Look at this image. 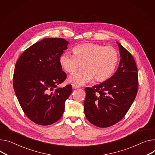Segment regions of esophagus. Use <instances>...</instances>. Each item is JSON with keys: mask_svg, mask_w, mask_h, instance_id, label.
<instances>
[{"mask_svg": "<svg viewBox=\"0 0 155 155\" xmlns=\"http://www.w3.org/2000/svg\"><path fill=\"white\" fill-rule=\"evenodd\" d=\"M72 87H73V89H77V88H78L79 86L78 85H77V84H73L72 85Z\"/></svg>", "mask_w": 155, "mask_h": 155, "instance_id": "esophagus-1", "label": "esophagus"}]
</instances>
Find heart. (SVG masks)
<instances>
[{"label":"heart","mask_w":155,"mask_h":155,"mask_svg":"<svg viewBox=\"0 0 155 155\" xmlns=\"http://www.w3.org/2000/svg\"><path fill=\"white\" fill-rule=\"evenodd\" d=\"M73 54L63 53L59 64L68 73H73L81 64L84 68L69 78L71 83L84 85L95 78L97 81L107 80L113 74L118 62V54L112 46L96 43H83L76 46Z\"/></svg>","instance_id":"b5f03b06"}]
</instances>
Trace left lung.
Listing matches in <instances>:
<instances>
[{"instance_id":"1","label":"left lung","mask_w":155,"mask_h":155,"mask_svg":"<svg viewBox=\"0 0 155 155\" xmlns=\"http://www.w3.org/2000/svg\"><path fill=\"white\" fill-rule=\"evenodd\" d=\"M117 43L121 59L115 73L92 88L85 89V115L89 122L98 127H109L122 120L138 92V71L134 58L120 43Z\"/></svg>"}]
</instances>
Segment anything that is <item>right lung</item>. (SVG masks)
I'll return each mask as SVG.
<instances>
[{
    "instance_id": "add662e5",
    "label": "right lung",
    "mask_w": 155,
    "mask_h": 155,
    "mask_svg": "<svg viewBox=\"0 0 155 155\" xmlns=\"http://www.w3.org/2000/svg\"><path fill=\"white\" fill-rule=\"evenodd\" d=\"M68 42L48 38L33 44L17 60L13 86L22 110L34 123L48 125L57 122L64 110L72 86L58 87L66 78L59 57Z\"/></svg>"
}]
</instances>
